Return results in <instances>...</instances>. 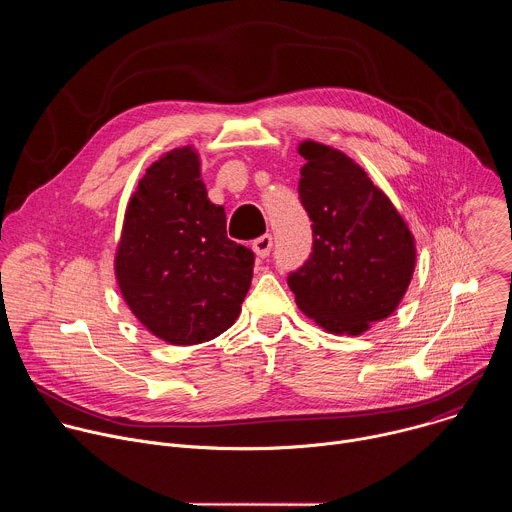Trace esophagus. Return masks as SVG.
Masks as SVG:
<instances>
[{
    "instance_id": "34e87169",
    "label": "esophagus",
    "mask_w": 512,
    "mask_h": 512,
    "mask_svg": "<svg viewBox=\"0 0 512 512\" xmlns=\"http://www.w3.org/2000/svg\"><path fill=\"white\" fill-rule=\"evenodd\" d=\"M271 247H273V237L271 235H263L259 239L253 241V251L257 257H267L271 253Z\"/></svg>"
}]
</instances>
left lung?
<instances>
[{"label":"left lung","mask_w":512,"mask_h":512,"mask_svg":"<svg viewBox=\"0 0 512 512\" xmlns=\"http://www.w3.org/2000/svg\"><path fill=\"white\" fill-rule=\"evenodd\" d=\"M300 200L312 221L310 259L287 283L298 308L330 334L358 336L389 318L415 271V239L389 196L344 152L306 139Z\"/></svg>","instance_id":"1"}]
</instances>
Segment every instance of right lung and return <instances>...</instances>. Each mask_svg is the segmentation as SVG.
Segmentation results:
<instances>
[{"label":"right lung","mask_w":512,"mask_h":512,"mask_svg":"<svg viewBox=\"0 0 512 512\" xmlns=\"http://www.w3.org/2000/svg\"><path fill=\"white\" fill-rule=\"evenodd\" d=\"M253 251L227 237L225 208L208 200L192 145L156 160L129 196L115 279L133 316L174 346L229 330L251 287Z\"/></svg>","instance_id":"obj_1"}]
</instances>
